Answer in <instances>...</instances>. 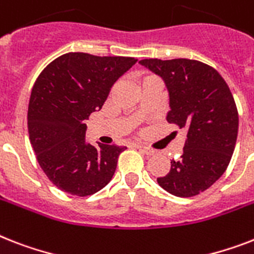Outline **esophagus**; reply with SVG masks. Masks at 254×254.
I'll list each match as a JSON object with an SVG mask.
<instances>
[{
  "instance_id": "34e87169",
  "label": "esophagus",
  "mask_w": 254,
  "mask_h": 254,
  "mask_svg": "<svg viewBox=\"0 0 254 254\" xmlns=\"http://www.w3.org/2000/svg\"><path fill=\"white\" fill-rule=\"evenodd\" d=\"M138 148H139L143 154H146V155H155L156 154V151L154 150V148L146 147V146H138Z\"/></svg>"
}]
</instances>
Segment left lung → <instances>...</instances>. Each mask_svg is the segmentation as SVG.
<instances>
[{
    "mask_svg": "<svg viewBox=\"0 0 254 254\" xmlns=\"http://www.w3.org/2000/svg\"><path fill=\"white\" fill-rule=\"evenodd\" d=\"M141 65L159 75L168 90L167 121L187 130L179 160L158 184L176 197L206 190L227 170L239 129L238 108L226 80L195 60L146 59Z\"/></svg>",
    "mask_w": 254,
    "mask_h": 254,
    "instance_id": "8db88e82",
    "label": "left lung"
}]
</instances>
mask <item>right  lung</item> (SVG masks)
<instances>
[{"label": "right lung", "mask_w": 254, "mask_h": 254, "mask_svg": "<svg viewBox=\"0 0 254 254\" xmlns=\"http://www.w3.org/2000/svg\"><path fill=\"white\" fill-rule=\"evenodd\" d=\"M137 63L133 57L70 52L57 57L31 91V146L49 180L63 191L91 195L108 184L127 147L86 142L88 116L102 109L111 87Z\"/></svg>", "instance_id": "obj_1"}]
</instances>
